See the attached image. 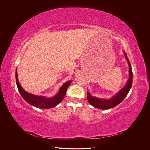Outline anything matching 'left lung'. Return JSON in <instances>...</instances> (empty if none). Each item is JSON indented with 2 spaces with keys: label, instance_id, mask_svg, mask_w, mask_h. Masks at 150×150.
Masks as SVG:
<instances>
[{
  "label": "left lung",
  "instance_id": "obj_1",
  "mask_svg": "<svg viewBox=\"0 0 150 150\" xmlns=\"http://www.w3.org/2000/svg\"><path fill=\"white\" fill-rule=\"evenodd\" d=\"M125 58L128 62V65L129 67V77L128 79L126 85L125 87L123 88L121 90H120L118 93L115 96L112 98L110 100H104V99H100L97 97H94L91 96L90 94L88 92L87 93V100L89 103L94 106V108L101 109H109L114 108L119 104H120L126 97L128 93H129L132 83V78H133V74L131 68V65L130 62L127 58V54L125 53Z\"/></svg>",
  "mask_w": 150,
  "mask_h": 150
}]
</instances>
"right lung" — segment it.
Here are the masks:
<instances>
[{
  "label": "right lung",
  "mask_w": 150,
  "mask_h": 150,
  "mask_svg": "<svg viewBox=\"0 0 150 150\" xmlns=\"http://www.w3.org/2000/svg\"><path fill=\"white\" fill-rule=\"evenodd\" d=\"M15 78L18 91L22 97L31 105L41 109H50L60 103L65 97L67 90L72 82V81H69L64 83L56 96L52 98H46L43 96L33 95L25 91L19 83L16 70L15 72Z\"/></svg>",
  "instance_id": "add662e5"
}]
</instances>
